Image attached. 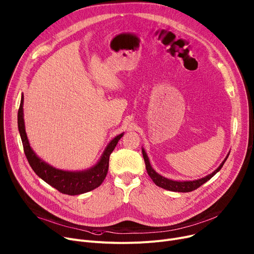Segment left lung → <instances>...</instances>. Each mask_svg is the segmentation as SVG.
<instances>
[{
  "label": "left lung",
  "instance_id": "1",
  "mask_svg": "<svg viewBox=\"0 0 254 254\" xmlns=\"http://www.w3.org/2000/svg\"><path fill=\"white\" fill-rule=\"evenodd\" d=\"M142 153H143V157H144V160H145L147 173H148L149 177L151 178V180L155 183L156 186H158V187L163 188L165 190H168V191L183 192V193L194 191L197 188H199L200 186H202L204 183H206L208 180H210L217 172L221 171V168L223 167L224 163L226 162L227 158L229 157V154H228L227 157L225 158V160L221 163V165H219L212 174L206 176L205 178H202V179L195 180V181H184V182H181V181H173V180H170V179H166V178L160 176L159 174H157L153 170V168H152V166L150 164V161H149V158H148V156H147L144 149H142Z\"/></svg>",
  "mask_w": 254,
  "mask_h": 254
}]
</instances>
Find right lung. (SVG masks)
I'll return each instance as SVG.
<instances>
[{"label":"right lung","instance_id":"right-lung-1","mask_svg":"<svg viewBox=\"0 0 254 254\" xmlns=\"http://www.w3.org/2000/svg\"><path fill=\"white\" fill-rule=\"evenodd\" d=\"M18 129L21 137L23 150L32 171L35 172L43 181L52 186L62 194L79 195L92 191L103 183L108 173L109 156L117 145L118 141L124 136V133L116 136L106 147L104 153L101 156L98 163L91 167L90 170L81 172H66L57 170L43 161L31 149L25 132L23 120V95L18 110Z\"/></svg>","mask_w":254,"mask_h":254}]
</instances>
